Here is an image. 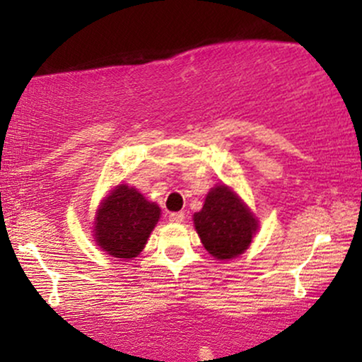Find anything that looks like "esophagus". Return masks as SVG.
I'll return each mask as SVG.
<instances>
[{"label": "esophagus", "mask_w": 362, "mask_h": 362, "mask_svg": "<svg viewBox=\"0 0 362 362\" xmlns=\"http://www.w3.org/2000/svg\"><path fill=\"white\" fill-rule=\"evenodd\" d=\"M168 219L171 222H182L185 221V212H171V214L168 216Z\"/></svg>", "instance_id": "1"}]
</instances>
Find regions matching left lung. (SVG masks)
I'll return each mask as SVG.
<instances>
[{"label":"left lung","instance_id":"8db88e82","mask_svg":"<svg viewBox=\"0 0 362 362\" xmlns=\"http://www.w3.org/2000/svg\"><path fill=\"white\" fill-rule=\"evenodd\" d=\"M192 221L204 249L219 260L235 259L244 254L259 229L255 216L226 185L207 192L204 206Z\"/></svg>","mask_w":362,"mask_h":362}]
</instances>
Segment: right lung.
Here are the masks:
<instances>
[{
    "instance_id": "add662e5",
    "label": "right lung",
    "mask_w": 362,
    "mask_h": 362,
    "mask_svg": "<svg viewBox=\"0 0 362 362\" xmlns=\"http://www.w3.org/2000/svg\"><path fill=\"white\" fill-rule=\"evenodd\" d=\"M161 209L145 199L141 192L127 185H118L100 202L93 235L97 245L117 259H133L160 221Z\"/></svg>"
}]
</instances>
